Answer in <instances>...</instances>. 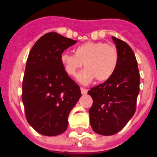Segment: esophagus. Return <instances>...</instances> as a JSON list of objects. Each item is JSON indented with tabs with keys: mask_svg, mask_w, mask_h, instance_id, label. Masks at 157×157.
<instances>
[{
	"mask_svg": "<svg viewBox=\"0 0 157 157\" xmlns=\"http://www.w3.org/2000/svg\"><path fill=\"white\" fill-rule=\"evenodd\" d=\"M81 92H82V94L85 95V94L87 93V89L83 88V87H81Z\"/></svg>",
	"mask_w": 157,
	"mask_h": 157,
	"instance_id": "esophagus-1",
	"label": "esophagus"
}]
</instances>
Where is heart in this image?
Listing matches in <instances>:
<instances>
[{
  "instance_id": "b5f03b06",
  "label": "heart",
  "mask_w": 157,
  "mask_h": 157,
  "mask_svg": "<svg viewBox=\"0 0 157 157\" xmlns=\"http://www.w3.org/2000/svg\"><path fill=\"white\" fill-rule=\"evenodd\" d=\"M60 61L71 77H76L84 63L86 69L78 79L87 84L96 78L105 82L112 77L118 65V52L114 46L104 42H86L75 47L74 54L63 52Z\"/></svg>"
}]
</instances>
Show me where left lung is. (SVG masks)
Returning a JSON list of instances; mask_svg holds the SVG:
<instances>
[{
	"label": "left lung",
	"instance_id": "1",
	"mask_svg": "<svg viewBox=\"0 0 157 157\" xmlns=\"http://www.w3.org/2000/svg\"><path fill=\"white\" fill-rule=\"evenodd\" d=\"M112 38L118 52L116 71L109 79L87 92L93 100L89 109L91 128L101 135H113L126 126L135 114L140 92V75L135 53L126 42Z\"/></svg>",
	"mask_w": 157,
	"mask_h": 157
}]
</instances>
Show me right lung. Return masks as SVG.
Listing matches in <instances>:
<instances>
[{"label":"right lung","instance_id":"obj_1","mask_svg":"<svg viewBox=\"0 0 157 157\" xmlns=\"http://www.w3.org/2000/svg\"><path fill=\"white\" fill-rule=\"evenodd\" d=\"M76 43L49 32L30 51L22 99L28 123L41 135L55 136L65 132L69 114L81 97L79 86L69 77L60 61L62 52Z\"/></svg>","mask_w":157,"mask_h":157}]
</instances>
